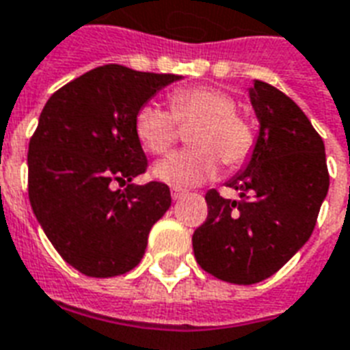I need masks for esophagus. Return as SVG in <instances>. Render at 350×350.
I'll return each mask as SVG.
<instances>
[{"instance_id":"34e87169","label":"esophagus","mask_w":350,"mask_h":350,"mask_svg":"<svg viewBox=\"0 0 350 350\" xmlns=\"http://www.w3.org/2000/svg\"><path fill=\"white\" fill-rule=\"evenodd\" d=\"M170 195H172V198H174V200H178V198H182L183 195H185V191H183V189H176V187H174V189L170 191Z\"/></svg>"}]
</instances>
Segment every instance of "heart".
<instances>
[{
  "mask_svg": "<svg viewBox=\"0 0 350 350\" xmlns=\"http://www.w3.org/2000/svg\"><path fill=\"white\" fill-rule=\"evenodd\" d=\"M167 108L146 103L135 114V135L146 152L167 153L178 140V125H191L193 148L172 153L153 168V176L178 189L212 180L219 163L243 167L255 152V129L236 112L234 97L213 86L180 88L168 95Z\"/></svg>",
  "mask_w": 350,
  "mask_h": 350,
  "instance_id": "heart-1",
  "label": "heart"
}]
</instances>
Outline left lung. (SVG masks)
Segmentation results:
<instances>
[{
    "instance_id": "1",
    "label": "left lung",
    "mask_w": 350,
    "mask_h": 350,
    "mask_svg": "<svg viewBox=\"0 0 350 350\" xmlns=\"http://www.w3.org/2000/svg\"><path fill=\"white\" fill-rule=\"evenodd\" d=\"M260 133L250 165L228 187L242 200L206 193L208 217L193 234L200 268L236 285L270 278L308 242L330 176L321 135L278 88H250Z\"/></svg>"
}]
</instances>
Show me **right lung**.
Here are the masks:
<instances>
[{
  "instance_id": "right-lung-1",
  "label": "right lung",
  "mask_w": 350,
  "mask_h": 350,
  "mask_svg": "<svg viewBox=\"0 0 350 350\" xmlns=\"http://www.w3.org/2000/svg\"><path fill=\"white\" fill-rule=\"evenodd\" d=\"M178 75L103 65L59 88L29 138L27 195L65 262L114 278L144 257L148 234L170 208L167 183H131L148 168L135 114ZM125 190H114L115 183Z\"/></svg>"
}]
</instances>
